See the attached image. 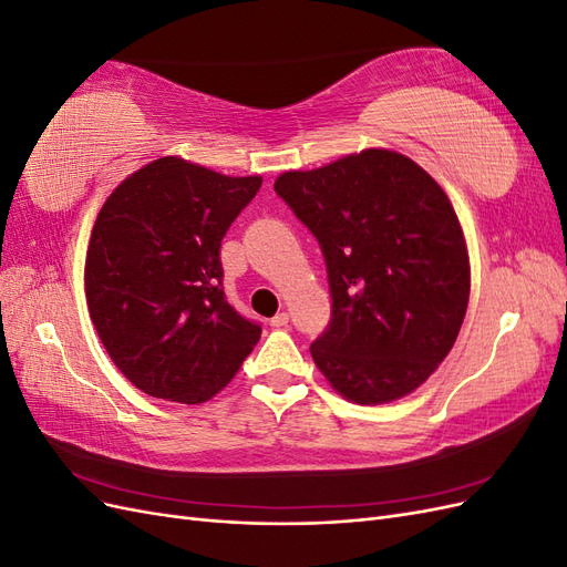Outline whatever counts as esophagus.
<instances>
[{
	"label": "esophagus",
	"instance_id": "obj_1",
	"mask_svg": "<svg viewBox=\"0 0 567 567\" xmlns=\"http://www.w3.org/2000/svg\"><path fill=\"white\" fill-rule=\"evenodd\" d=\"M269 326L271 329H284V326H288V315L286 312H279L277 317L269 319Z\"/></svg>",
	"mask_w": 567,
	"mask_h": 567
}]
</instances>
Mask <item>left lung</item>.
<instances>
[{
    "label": "left lung",
    "mask_w": 567,
    "mask_h": 567,
    "mask_svg": "<svg viewBox=\"0 0 567 567\" xmlns=\"http://www.w3.org/2000/svg\"><path fill=\"white\" fill-rule=\"evenodd\" d=\"M274 192L315 234L329 274L331 321L310 348L319 371L357 404L416 390L450 354L471 293L447 194L383 148L284 173Z\"/></svg>",
    "instance_id": "left-lung-1"
}]
</instances>
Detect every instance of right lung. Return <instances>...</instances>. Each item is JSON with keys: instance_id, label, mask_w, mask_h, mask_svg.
Wrapping results in <instances>:
<instances>
[{"instance_id": "1", "label": "right lung", "mask_w": 567, "mask_h": 567, "mask_svg": "<svg viewBox=\"0 0 567 567\" xmlns=\"http://www.w3.org/2000/svg\"><path fill=\"white\" fill-rule=\"evenodd\" d=\"M262 177H227L182 158L136 169L101 208L84 290L125 379L151 398L200 404L225 388L262 326L225 296L219 248Z\"/></svg>"}]
</instances>
